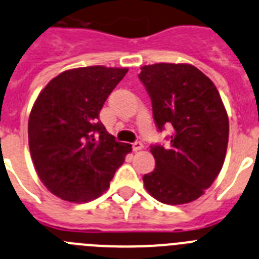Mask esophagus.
Listing matches in <instances>:
<instances>
[{
  "mask_svg": "<svg viewBox=\"0 0 259 259\" xmlns=\"http://www.w3.org/2000/svg\"><path fill=\"white\" fill-rule=\"evenodd\" d=\"M143 147H144L143 143H142V142H139V141H137V142H134V143H133V150H134V151L142 150Z\"/></svg>",
  "mask_w": 259,
  "mask_h": 259,
  "instance_id": "obj_1",
  "label": "esophagus"
}]
</instances>
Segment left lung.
Returning a JSON list of instances; mask_svg holds the SVG:
<instances>
[{
    "label": "left lung",
    "mask_w": 259,
    "mask_h": 259,
    "mask_svg": "<svg viewBox=\"0 0 259 259\" xmlns=\"http://www.w3.org/2000/svg\"><path fill=\"white\" fill-rule=\"evenodd\" d=\"M139 80L152 102L158 132L171 129L169 144H152L153 171L144 174L151 196L169 205L199 199L225 162L228 117L221 95L191 64L157 63L142 67Z\"/></svg>",
    "instance_id": "left-lung-1"
}]
</instances>
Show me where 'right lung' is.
I'll list each match as a JSON object with an SVG mask.
<instances>
[{
  "label": "right lung",
  "mask_w": 259,
  "mask_h": 259,
  "mask_svg": "<svg viewBox=\"0 0 259 259\" xmlns=\"http://www.w3.org/2000/svg\"><path fill=\"white\" fill-rule=\"evenodd\" d=\"M126 72L103 66L69 69L39 93L28 121V143L39 179L55 196L71 202L97 199L132 151L99 120Z\"/></svg>",
  "instance_id": "obj_1"
}]
</instances>
